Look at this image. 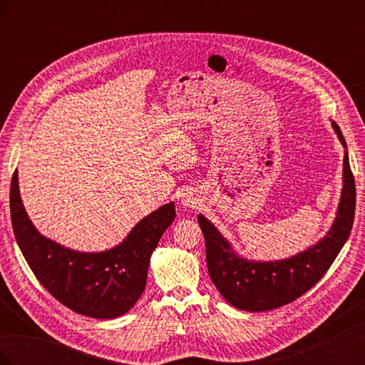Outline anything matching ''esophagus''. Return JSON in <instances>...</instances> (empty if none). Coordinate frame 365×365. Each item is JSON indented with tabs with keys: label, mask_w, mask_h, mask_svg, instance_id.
<instances>
[{
	"label": "esophagus",
	"mask_w": 365,
	"mask_h": 365,
	"mask_svg": "<svg viewBox=\"0 0 365 365\" xmlns=\"http://www.w3.org/2000/svg\"><path fill=\"white\" fill-rule=\"evenodd\" d=\"M195 200H192V196H184L182 197V205L185 207H195Z\"/></svg>",
	"instance_id": "esophagus-1"
}]
</instances>
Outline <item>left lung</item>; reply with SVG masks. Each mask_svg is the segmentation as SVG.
I'll return each instance as SVG.
<instances>
[{"label":"left lung","instance_id":"left-lung-1","mask_svg":"<svg viewBox=\"0 0 365 365\" xmlns=\"http://www.w3.org/2000/svg\"><path fill=\"white\" fill-rule=\"evenodd\" d=\"M342 146L346 140L332 121ZM356 187L350 170L349 153L344 152L342 193L336 217L329 233L294 257L275 262H254L239 257L228 240L202 215L197 222L205 239V256L210 279L225 300L242 311L263 312L288 304L307 292L323 277L350 236L355 219Z\"/></svg>","mask_w":365,"mask_h":365}]
</instances>
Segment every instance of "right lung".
<instances>
[{"label": "right lung", "mask_w": 365, "mask_h": 365, "mask_svg": "<svg viewBox=\"0 0 365 365\" xmlns=\"http://www.w3.org/2000/svg\"><path fill=\"white\" fill-rule=\"evenodd\" d=\"M10 217L18 247L43 288L77 314L111 319L126 314L145 291L152 251L173 222L175 204H165L141 219L115 248L81 252L39 235L21 201L15 170Z\"/></svg>", "instance_id": "add662e5"}]
</instances>
